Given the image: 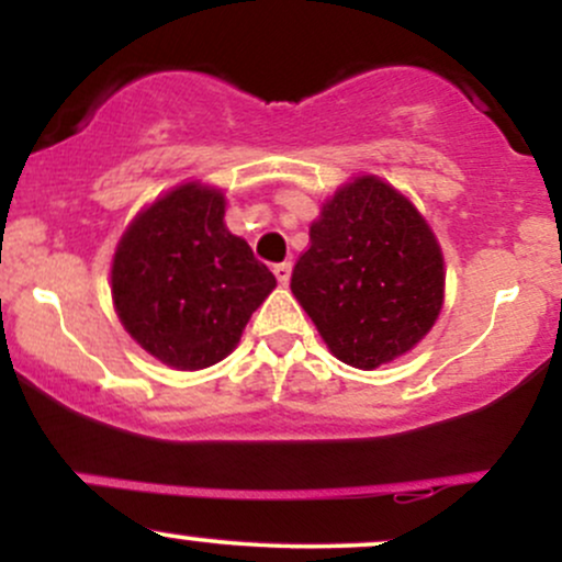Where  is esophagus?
I'll list each match as a JSON object with an SVG mask.
<instances>
[{
    "label": "esophagus",
    "instance_id": "1",
    "mask_svg": "<svg viewBox=\"0 0 562 562\" xmlns=\"http://www.w3.org/2000/svg\"><path fill=\"white\" fill-rule=\"evenodd\" d=\"M290 272H293V263H290V261L277 263V267H274L277 282H280V285H288V282H290Z\"/></svg>",
    "mask_w": 562,
    "mask_h": 562
}]
</instances>
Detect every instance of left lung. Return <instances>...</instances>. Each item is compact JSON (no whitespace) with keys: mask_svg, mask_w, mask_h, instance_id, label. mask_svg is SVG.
<instances>
[{"mask_svg":"<svg viewBox=\"0 0 562 562\" xmlns=\"http://www.w3.org/2000/svg\"><path fill=\"white\" fill-rule=\"evenodd\" d=\"M293 295L340 362L375 370L434 327L443 259L434 232L391 184L359 177L322 205Z\"/></svg>","mask_w":562,"mask_h":562,"instance_id":"obj_1","label":"left lung"}]
</instances>
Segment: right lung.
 Instances as JSON below:
<instances>
[{
  "label": "right lung",
  "instance_id": "1",
  "mask_svg": "<svg viewBox=\"0 0 562 562\" xmlns=\"http://www.w3.org/2000/svg\"><path fill=\"white\" fill-rule=\"evenodd\" d=\"M113 303L137 344L177 370L237 346L277 280L224 227V195L182 184L134 218L113 259Z\"/></svg>",
  "mask_w": 562,
  "mask_h": 562
}]
</instances>
